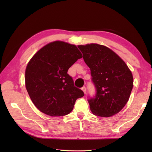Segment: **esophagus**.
<instances>
[{
  "label": "esophagus",
  "mask_w": 152,
  "mask_h": 152,
  "mask_svg": "<svg viewBox=\"0 0 152 152\" xmlns=\"http://www.w3.org/2000/svg\"><path fill=\"white\" fill-rule=\"evenodd\" d=\"M82 91H83V93H84L85 94H86V88L85 86H84V87H83V88H82Z\"/></svg>",
  "instance_id": "1"
}]
</instances>
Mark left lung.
Wrapping results in <instances>:
<instances>
[{
	"label": "left lung",
	"mask_w": 152,
	"mask_h": 152,
	"mask_svg": "<svg viewBox=\"0 0 152 152\" xmlns=\"http://www.w3.org/2000/svg\"><path fill=\"white\" fill-rule=\"evenodd\" d=\"M85 63L91 70L96 94L88 101L91 111L101 117L120 112L129 101L133 78L127 64L110 48L97 44L80 45Z\"/></svg>",
	"instance_id": "8db88e82"
}]
</instances>
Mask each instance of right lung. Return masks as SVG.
<instances>
[{
    "label": "right lung",
    "instance_id": "1",
    "mask_svg": "<svg viewBox=\"0 0 152 152\" xmlns=\"http://www.w3.org/2000/svg\"><path fill=\"white\" fill-rule=\"evenodd\" d=\"M82 57L75 45L55 41L31 58L25 70V86L32 102L40 112L50 116L67 115L76 100L84 96L67 74L69 68Z\"/></svg>",
    "mask_w": 152,
    "mask_h": 152
}]
</instances>
